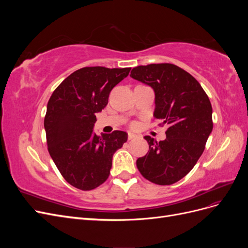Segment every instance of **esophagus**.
<instances>
[{"mask_svg":"<svg viewBox=\"0 0 248 248\" xmlns=\"http://www.w3.org/2000/svg\"><path fill=\"white\" fill-rule=\"evenodd\" d=\"M138 136L137 134L134 133H131V132H128V140H132V139H136Z\"/></svg>","mask_w":248,"mask_h":248,"instance_id":"1","label":"esophagus"}]
</instances>
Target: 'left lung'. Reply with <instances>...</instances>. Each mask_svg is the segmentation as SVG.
<instances>
[{
  "mask_svg": "<svg viewBox=\"0 0 248 248\" xmlns=\"http://www.w3.org/2000/svg\"><path fill=\"white\" fill-rule=\"evenodd\" d=\"M130 77L154 90V117L168 125L164 140L145 137L149 151L137 160V167L152 183L174 184L204 152L213 129L211 102L200 82L174 64L138 66Z\"/></svg>",
  "mask_w": 248,
  "mask_h": 248,
  "instance_id": "obj_1",
  "label": "left lung"
}]
</instances>
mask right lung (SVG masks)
<instances>
[{
  "instance_id": "add662e5",
  "label": "right lung",
  "mask_w": 248,
  "mask_h": 248,
  "mask_svg": "<svg viewBox=\"0 0 248 248\" xmlns=\"http://www.w3.org/2000/svg\"><path fill=\"white\" fill-rule=\"evenodd\" d=\"M130 69L85 67L66 78L48 100L44 128L49 155L66 181L78 189L91 190L106 181L112 155L127 141L125 131L100 137L93 128L111 89Z\"/></svg>"
}]
</instances>
